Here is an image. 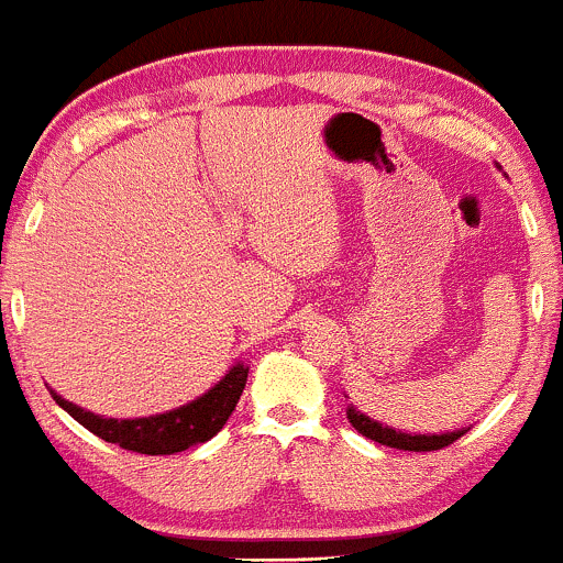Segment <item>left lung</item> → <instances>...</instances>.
Returning a JSON list of instances; mask_svg holds the SVG:
<instances>
[{
	"label": "left lung",
	"instance_id": "8db88e82",
	"mask_svg": "<svg viewBox=\"0 0 563 563\" xmlns=\"http://www.w3.org/2000/svg\"><path fill=\"white\" fill-rule=\"evenodd\" d=\"M346 417H350L352 428L363 437L371 439V442H379L385 448H396V450H411V453H431V450H442L448 444H453L455 439H461L466 431H453V433H433V437H426V433H401L396 428H387L382 422H374L371 417L361 415L357 409H346Z\"/></svg>",
	"mask_w": 563,
	"mask_h": 563
}]
</instances>
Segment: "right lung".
Returning <instances> with one entry per match:
<instances>
[{"mask_svg":"<svg viewBox=\"0 0 563 563\" xmlns=\"http://www.w3.org/2000/svg\"><path fill=\"white\" fill-rule=\"evenodd\" d=\"M246 376L249 368L239 363V366L230 368V374L217 387H211L197 401L181 409L165 411V415L137 417V420H115V417L91 415V411L75 407V404L56 396L54 390L51 393H54V401L69 417H75L80 426L89 428L95 437L141 455H173L184 453L192 444L208 442V439L222 431V426L230 420L235 404H239L243 387H246Z\"/></svg>","mask_w":563,"mask_h":563,"instance_id":"right-lung-1","label":"right lung"}]
</instances>
